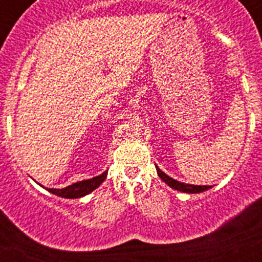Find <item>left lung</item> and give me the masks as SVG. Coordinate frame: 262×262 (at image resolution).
Instances as JSON below:
<instances>
[{"label":"left lung","mask_w":262,"mask_h":262,"mask_svg":"<svg viewBox=\"0 0 262 262\" xmlns=\"http://www.w3.org/2000/svg\"><path fill=\"white\" fill-rule=\"evenodd\" d=\"M156 170L159 177L161 178V180L168 185V186H170L172 189H174V190L182 191V193L198 194V193H202V191L209 190V189H211L212 187V186H207V185H206V186H202V185H190V184H185V182H180L177 181V180H174V178L170 177V176L166 174V173H164L157 165H156Z\"/></svg>","instance_id":"left-lung-1"}]
</instances>
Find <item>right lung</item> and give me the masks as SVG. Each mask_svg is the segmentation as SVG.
I'll return each instance as SVG.
<instances>
[{
    "instance_id": "add662e5",
    "label": "right lung",
    "mask_w": 262,
    "mask_h": 262,
    "mask_svg": "<svg viewBox=\"0 0 262 262\" xmlns=\"http://www.w3.org/2000/svg\"><path fill=\"white\" fill-rule=\"evenodd\" d=\"M107 177V170L102 173V174L97 176V177L89 178V180H82V181L75 182V184L69 185L67 187H62V189H52V187H45L46 190H48L50 193L55 194L57 196H61V198H69V200H76V198H81V196H85L88 194H90L93 190H96L99 185L102 184L103 181ZM40 185V184H39ZM41 186V185H40ZM43 187V186H41Z\"/></svg>"
}]
</instances>
